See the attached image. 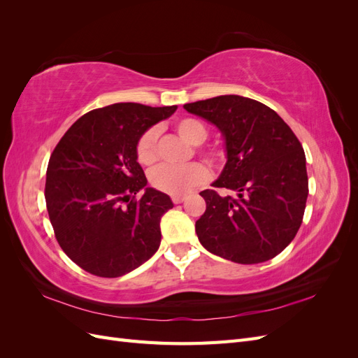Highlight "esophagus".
<instances>
[{
	"label": "esophagus",
	"mask_w": 358,
	"mask_h": 358,
	"mask_svg": "<svg viewBox=\"0 0 358 358\" xmlns=\"http://www.w3.org/2000/svg\"><path fill=\"white\" fill-rule=\"evenodd\" d=\"M187 197L185 196H173L171 197V200H173V203H175V204H179V203H182L183 200H185Z\"/></svg>",
	"instance_id": "obj_1"
}]
</instances>
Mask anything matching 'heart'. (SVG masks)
<instances>
[{
    "instance_id": "obj_1",
    "label": "heart",
    "mask_w": 358,
    "mask_h": 358,
    "mask_svg": "<svg viewBox=\"0 0 358 358\" xmlns=\"http://www.w3.org/2000/svg\"><path fill=\"white\" fill-rule=\"evenodd\" d=\"M175 128L178 134L192 146L201 145L206 137H208V128L196 117H182L176 122ZM157 140L158 129L155 127L146 129V131L140 136L136 146V154L140 164L150 166L157 161ZM208 158L213 159L215 154H208ZM208 170H206L204 166L199 164V162H191V164L182 167L162 164L149 173V183L155 189L170 194V196H182V194H187L194 187L201 185L203 182L208 180Z\"/></svg>"
}]
</instances>
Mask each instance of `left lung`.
Masks as SVG:
<instances>
[{"label":"left lung","instance_id":"1","mask_svg":"<svg viewBox=\"0 0 358 358\" xmlns=\"http://www.w3.org/2000/svg\"><path fill=\"white\" fill-rule=\"evenodd\" d=\"M183 109L220 129L227 162L212 187L236 192H200V243L239 264L272 259L294 239L306 208V157L299 138L275 110L246 96L220 95Z\"/></svg>","mask_w":358,"mask_h":358}]
</instances>
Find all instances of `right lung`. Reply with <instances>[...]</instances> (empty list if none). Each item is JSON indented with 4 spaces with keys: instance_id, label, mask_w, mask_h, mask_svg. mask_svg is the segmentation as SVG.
Segmentation results:
<instances>
[{
    "instance_id": "right-lung-1",
    "label": "right lung",
    "mask_w": 358,
    "mask_h": 358,
    "mask_svg": "<svg viewBox=\"0 0 358 358\" xmlns=\"http://www.w3.org/2000/svg\"><path fill=\"white\" fill-rule=\"evenodd\" d=\"M176 109L106 106L79 117L53 149L45 188L49 220L62 251L86 272L122 276L158 251L161 216L173 203L146 187L136 146L146 129Z\"/></svg>"
}]
</instances>
